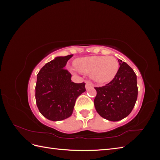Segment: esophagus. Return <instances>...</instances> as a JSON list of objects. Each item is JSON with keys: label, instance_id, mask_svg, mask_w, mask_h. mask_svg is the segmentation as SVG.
Here are the masks:
<instances>
[{"label": "esophagus", "instance_id": "1", "mask_svg": "<svg viewBox=\"0 0 160 160\" xmlns=\"http://www.w3.org/2000/svg\"><path fill=\"white\" fill-rule=\"evenodd\" d=\"M85 83H86V85H85L86 89H88L89 88H91V87H93V83H92L90 81L87 80L85 81Z\"/></svg>", "mask_w": 160, "mask_h": 160}]
</instances>
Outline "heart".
Wrapping results in <instances>:
<instances>
[{
	"instance_id": "obj_1",
	"label": "heart",
	"mask_w": 160,
	"mask_h": 160,
	"mask_svg": "<svg viewBox=\"0 0 160 160\" xmlns=\"http://www.w3.org/2000/svg\"><path fill=\"white\" fill-rule=\"evenodd\" d=\"M75 67L79 72L91 74L96 82L103 83L113 80L118 74L119 64L114 57L92 56L77 59Z\"/></svg>"
}]
</instances>
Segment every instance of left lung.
I'll return each instance as SVG.
<instances>
[{
    "label": "left lung",
    "mask_w": 160,
    "mask_h": 160,
    "mask_svg": "<svg viewBox=\"0 0 160 160\" xmlns=\"http://www.w3.org/2000/svg\"><path fill=\"white\" fill-rule=\"evenodd\" d=\"M115 78L107 85L95 88V109L101 117L117 122L132 112L138 98L137 76L133 70L122 60Z\"/></svg>",
    "instance_id": "1"
}]
</instances>
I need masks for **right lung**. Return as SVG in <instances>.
I'll return each instance as SVG.
<instances>
[{"instance_id":"obj_1","label":"right lung","mask_w":160,"mask_h":160,"mask_svg":"<svg viewBox=\"0 0 160 160\" xmlns=\"http://www.w3.org/2000/svg\"><path fill=\"white\" fill-rule=\"evenodd\" d=\"M72 57H57L47 62L38 72L35 99L40 113L51 121H61L72 115L77 98L85 91V83L71 81V74L65 69Z\"/></svg>"}]
</instances>
